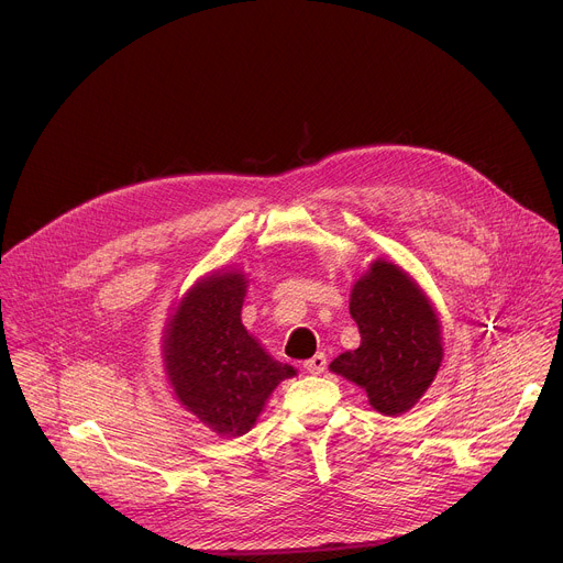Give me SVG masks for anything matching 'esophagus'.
Instances as JSON below:
<instances>
[{
    "mask_svg": "<svg viewBox=\"0 0 563 563\" xmlns=\"http://www.w3.org/2000/svg\"><path fill=\"white\" fill-rule=\"evenodd\" d=\"M325 365H328L325 354H316V356H311L309 361H305V363H302V367H305L309 374H313V376L323 374V372H325Z\"/></svg>",
    "mask_w": 563,
    "mask_h": 563,
    "instance_id": "obj_1",
    "label": "esophagus"
}]
</instances>
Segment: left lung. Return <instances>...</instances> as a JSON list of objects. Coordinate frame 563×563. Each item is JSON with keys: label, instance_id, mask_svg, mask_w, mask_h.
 Here are the masks:
<instances>
[{"label": "left lung", "instance_id": "obj_1", "mask_svg": "<svg viewBox=\"0 0 563 563\" xmlns=\"http://www.w3.org/2000/svg\"><path fill=\"white\" fill-rule=\"evenodd\" d=\"M350 313L361 345L336 356L330 369L365 389L378 415H406L428 391L443 361L434 305L404 267L376 258L352 287Z\"/></svg>", "mask_w": 563, "mask_h": 563}]
</instances>
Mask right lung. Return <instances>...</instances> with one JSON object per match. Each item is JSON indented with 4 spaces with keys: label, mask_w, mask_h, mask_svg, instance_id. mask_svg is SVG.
Wrapping results in <instances>:
<instances>
[{
    "label": "right lung",
    "mask_w": 563,
    "mask_h": 563,
    "mask_svg": "<svg viewBox=\"0 0 563 563\" xmlns=\"http://www.w3.org/2000/svg\"><path fill=\"white\" fill-rule=\"evenodd\" d=\"M247 283V274L233 267L198 278L163 334V367L174 396L218 437L247 434L278 383L296 376L240 320Z\"/></svg>",
    "instance_id": "right-lung-1"
}]
</instances>
